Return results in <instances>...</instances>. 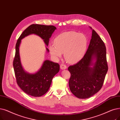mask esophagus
<instances>
[{
  "mask_svg": "<svg viewBox=\"0 0 120 120\" xmlns=\"http://www.w3.org/2000/svg\"><path fill=\"white\" fill-rule=\"evenodd\" d=\"M60 68L61 70H65L67 69V66L65 64H61L60 65Z\"/></svg>",
  "mask_w": 120,
  "mask_h": 120,
  "instance_id": "34e87169",
  "label": "esophagus"
}]
</instances>
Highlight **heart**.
Returning a JSON list of instances; mask_svg holds the SVG:
<instances>
[{"mask_svg": "<svg viewBox=\"0 0 120 120\" xmlns=\"http://www.w3.org/2000/svg\"><path fill=\"white\" fill-rule=\"evenodd\" d=\"M55 44L49 45L51 56L57 60L64 52L65 58L70 63H75L82 58L87 49L88 40L82 33L69 31L58 35L55 39Z\"/></svg>", "mask_w": 120, "mask_h": 120, "instance_id": "1", "label": "heart"}]
</instances>
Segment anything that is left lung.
Instances as JSON below:
<instances>
[{"instance_id":"1","label":"left lung","mask_w":120,"mask_h":120,"mask_svg":"<svg viewBox=\"0 0 120 120\" xmlns=\"http://www.w3.org/2000/svg\"><path fill=\"white\" fill-rule=\"evenodd\" d=\"M90 44L83 58L70 66L69 85L71 92L79 98H89L101 90L108 71L106 47L92 29Z\"/></svg>"}]
</instances>
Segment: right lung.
<instances>
[{"label":"right lung","instance_id":"add662e5","mask_svg":"<svg viewBox=\"0 0 120 120\" xmlns=\"http://www.w3.org/2000/svg\"><path fill=\"white\" fill-rule=\"evenodd\" d=\"M56 27L53 25L32 24L22 33L15 45V54L13 67L17 82L21 89L28 95L39 97L44 95L50 88L53 77L60 70V66L49 60L44 61L39 70L34 73L26 71L22 65L19 55V46L22 40L27 36L35 34L42 39L46 46ZM47 52L49 49L46 48Z\"/></svg>","mask_w":120,"mask_h":120}]
</instances>
